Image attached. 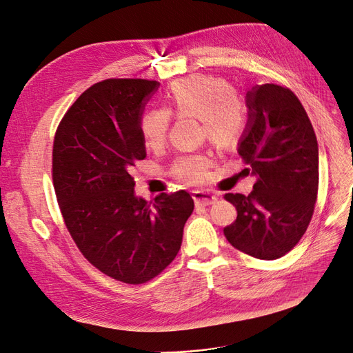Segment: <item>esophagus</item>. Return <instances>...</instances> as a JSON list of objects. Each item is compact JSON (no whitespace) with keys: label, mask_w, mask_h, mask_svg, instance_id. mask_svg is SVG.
Here are the masks:
<instances>
[{"label":"esophagus","mask_w":353,"mask_h":353,"mask_svg":"<svg viewBox=\"0 0 353 353\" xmlns=\"http://www.w3.org/2000/svg\"><path fill=\"white\" fill-rule=\"evenodd\" d=\"M192 199L196 207H207L217 201V195L207 191H192Z\"/></svg>","instance_id":"obj_1"}]
</instances>
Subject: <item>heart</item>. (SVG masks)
Listing matches in <instances>:
<instances>
[{
    "instance_id": "obj_1",
    "label": "heart",
    "mask_w": 353,
    "mask_h": 353,
    "mask_svg": "<svg viewBox=\"0 0 353 353\" xmlns=\"http://www.w3.org/2000/svg\"><path fill=\"white\" fill-rule=\"evenodd\" d=\"M165 110L148 111L140 120V133L149 149L165 143L171 116L192 117L201 123V137L221 149L234 148L246 130L248 111L228 81L213 75H191L174 81L163 94ZM211 158L205 153H187L178 157L171 174L185 184H201L208 176Z\"/></svg>"
}]
</instances>
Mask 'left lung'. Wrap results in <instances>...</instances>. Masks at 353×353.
<instances>
[{
	"label": "left lung",
	"mask_w": 353,
	"mask_h": 353,
	"mask_svg": "<svg viewBox=\"0 0 353 353\" xmlns=\"http://www.w3.org/2000/svg\"><path fill=\"white\" fill-rule=\"evenodd\" d=\"M249 120L239 145L256 178L249 195L225 194L237 210L224 228L229 243L258 259H278L305 233L319 191V146L307 112L290 88L276 83L246 94Z\"/></svg>",
	"instance_id": "obj_1"
}]
</instances>
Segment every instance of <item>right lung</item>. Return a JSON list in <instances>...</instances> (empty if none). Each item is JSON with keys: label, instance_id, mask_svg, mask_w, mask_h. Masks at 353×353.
Here are the masks:
<instances>
[{"label": "right lung", "instance_id": "obj_1", "mask_svg": "<svg viewBox=\"0 0 353 353\" xmlns=\"http://www.w3.org/2000/svg\"><path fill=\"white\" fill-rule=\"evenodd\" d=\"M158 85L137 78L94 83L65 112L53 140V188L70 237L97 270L133 285L175 259L194 210L184 190L154 203L133 191L132 168L146 158L140 116Z\"/></svg>", "mask_w": 353, "mask_h": 353}]
</instances>
